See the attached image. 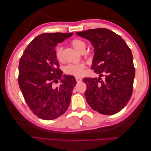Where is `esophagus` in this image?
<instances>
[{"label":"esophagus","mask_w":151,"mask_h":151,"mask_svg":"<svg viewBox=\"0 0 151 151\" xmlns=\"http://www.w3.org/2000/svg\"><path fill=\"white\" fill-rule=\"evenodd\" d=\"M75 79H76V81L77 82H81L82 81V79L81 78H80V77H76Z\"/></svg>","instance_id":"34e87169"}]
</instances>
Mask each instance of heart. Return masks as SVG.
<instances>
[{"label":"heart","mask_w":151,"mask_h":151,"mask_svg":"<svg viewBox=\"0 0 151 151\" xmlns=\"http://www.w3.org/2000/svg\"><path fill=\"white\" fill-rule=\"evenodd\" d=\"M71 46L78 52L82 53L84 52L86 48V44L84 41L81 39H73L70 42ZM55 56L58 61L61 62L62 61V46L58 45L55 50ZM88 58L91 57V54H89ZM86 65L84 63H70L67 65L65 67V73L69 75H75V76H82L84 72Z\"/></svg>","instance_id":"b5f03b06"}]
</instances>
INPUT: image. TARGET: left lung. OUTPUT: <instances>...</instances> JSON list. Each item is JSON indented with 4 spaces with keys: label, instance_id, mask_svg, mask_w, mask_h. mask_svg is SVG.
Masks as SVG:
<instances>
[{
    "label": "left lung",
    "instance_id": "1",
    "mask_svg": "<svg viewBox=\"0 0 151 151\" xmlns=\"http://www.w3.org/2000/svg\"><path fill=\"white\" fill-rule=\"evenodd\" d=\"M94 47L91 68L100 77L84 78L86 101L95 111L113 115L127 104L132 96L135 68L132 51L122 37L107 28L76 32Z\"/></svg>",
    "mask_w": 151,
    "mask_h": 151
}]
</instances>
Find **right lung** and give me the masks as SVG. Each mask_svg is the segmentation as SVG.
Instances as JSON below:
<instances>
[{
  "label": "right lung",
  "instance_id": "add662e5",
  "mask_svg": "<svg viewBox=\"0 0 151 151\" xmlns=\"http://www.w3.org/2000/svg\"><path fill=\"white\" fill-rule=\"evenodd\" d=\"M73 34H41L29 43L19 60V88L30 110L42 119L58 118L69 106L76 81L73 76H62L55 47ZM59 80L60 85L56 87L54 84Z\"/></svg>",
  "mask_w": 151,
  "mask_h": 151
}]
</instances>
